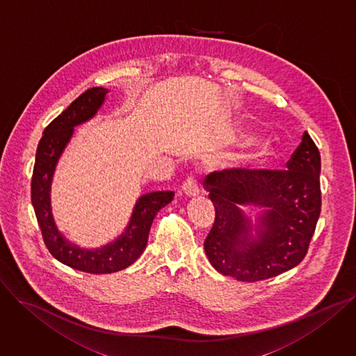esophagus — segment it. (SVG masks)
Here are the masks:
<instances>
[{"label":"esophagus","instance_id":"34e87169","mask_svg":"<svg viewBox=\"0 0 356 356\" xmlns=\"http://www.w3.org/2000/svg\"><path fill=\"white\" fill-rule=\"evenodd\" d=\"M182 191L186 196H196L200 193V185L198 179H196L193 175H189L184 182H182Z\"/></svg>","mask_w":356,"mask_h":356}]
</instances>
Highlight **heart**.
<instances>
[{
	"label": "heart",
	"instance_id": "b5f03b06",
	"mask_svg": "<svg viewBox=\"0 0 356 356\" xmlns=\"http://www.w3.org/2000/svg\"><path fill=\"white\" fill-rule=\"evenodd\" d=\"M266 154H267V145L260 144V145L257 147L256 152H254V156H263V155H266Z\"/></svg>",
	"mask_w": 356,
	"mask_h": 356
}]
</instances>
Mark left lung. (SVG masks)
Wrapping results in <instances>:
<instances>
[{"mask_svg":"<svg viewBox=\"0 0 356 356\" xmlns=\"http://www.w3.org/2000/svg\"><path fill=\"white\" fill-rule=\"evenodd\" d=\"M286 171L232 168L207 175L215 222L204 248L211 264L239 282L275 277L302 261L321 213V155L305 131ZM263 207L257 223L240 209Z\"/></svg>","mask_w":356,"mask_h":356,"instance_id":"left-lung-1","label":"left lung"}]
</instances>
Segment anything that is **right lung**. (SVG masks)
I'll list each match as a JSON object with an SVG mask.
<instances>
[{"label": "right lung", "instance_id": "obj_1", "mask_svg": "<svg viewBox=\"0 0 356 356\" xmlns=\"http://www.w3.org/2000/svg\"><path fill=\"white\" fill-rule=\"evenodd\" d=\"M107 92L103 88L88 89L51 122L38 144L31 182L33 211L49 253L60 263L90 274L115 273L131 266L147 246L149 227L156 212L174 198L172 191L143 195L134 207L126 232L115 242L100 249H81L58 230L51 209V184L55 167L73 134V129L90 120L102 107Z\"/></svg>", "mask_w": 356, "mask_h": 356}]
</instances>
